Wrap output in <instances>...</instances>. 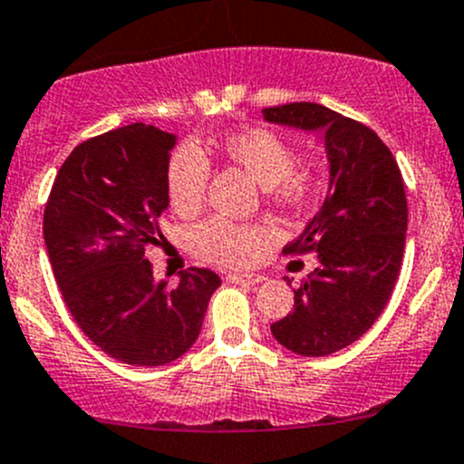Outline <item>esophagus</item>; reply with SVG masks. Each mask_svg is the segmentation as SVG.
<instances>
[{"instance_id":"34e87169","label":"esophagus","mask_w":464,"mask_h":464,"mask_svg":"<svg viewBox=\"0 0 464 464\" xmlns=\"http://www.w3.org/2000/svg\"><path fill=\"white\" fill-rule=\"evenodd\" d=\"M227 278L231 280V283L258 285V283H262V280H265V276H260V274H228Z\"/></svg>"}]
</instances>
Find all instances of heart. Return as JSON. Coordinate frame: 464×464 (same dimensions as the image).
<instances>
[{
    "label": "heart",
    "instance_id": "heart-1",
    "mask_svg": "<svg viewBox=\"0 0 464 464\" xmlns=\"http://www.w3.org/2000/svg\"><path fill=\"white\" fill-rule=\"evenodd\" d=\"M222 152L245 168L251 179L278 199H296L307 188L305 172L294 170L292 145L266 128H249L228 134ZM208 159L198 145L184 143L172 152L166 170V190L172 208L193 213L202 204L208 184ZM262 231L254 224H236L210 218L193 228V246L199 256L218 265H245L260 245Z\"/></svg>",
    "mask_w": 464,
    "mask_h": 464
}]
</instances>
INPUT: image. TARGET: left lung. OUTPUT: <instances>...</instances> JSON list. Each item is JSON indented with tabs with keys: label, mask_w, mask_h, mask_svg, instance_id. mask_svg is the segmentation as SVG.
Returning a JSON list of instances; mask_svg holds the SVG:
<instances>
[{
	"label": "left lung",
	"mask_w": 464,
	"mask_h": 464,
	"mask_svg": "<svg viewBox=\"0 0 464 464\" xmlns=\"http://www.w3.org/2000/svg\"><path fill=\"white\" fill-rule=\"evenodd\" d=\"M266 123L325 139L330 186L321 208L285 254H319L294 289V310L271 334L303 357H327L354 343L379 319L404 258L406 193L386 143L366 125L316 102L262 110Z\"/></svg>",
	"instance_id": "1"
}]
</instances>
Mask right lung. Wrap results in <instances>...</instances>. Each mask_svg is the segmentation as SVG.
<instances>
[{"instance_id":"obj_1","label":"right lung","mask_w":464,"mask_h":464,"mask_svg":"<svg viewBox=\"0 0 464 464\" xmlns=\"http://www.w3.org/2000/svg\"><path fill=\"white\" fill-rule=\"evenodd\" d=\"M177 137L132 123L73 148L44 208V242L64 303L89 339L130 366H166L198 341L210 269L168 287L145 260L168 208L166 170Z\"/></svg>"}]
</instances>
